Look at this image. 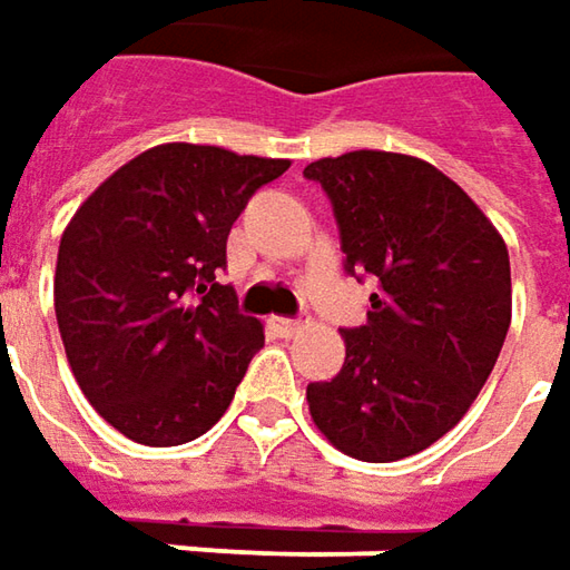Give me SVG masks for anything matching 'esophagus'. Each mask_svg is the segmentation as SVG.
I'll return each instance as SVG.
<instances>
[{"instance_id": "34e87169", "label": "esophagus", "mask_w": 570, "mask_h": 570, "mask_svg": "<svg viewBox=\"0 0 570 570\" xmlns=\"http://www.w3.org/2000/svg\"><path fill=\"white\" fill-rule=\"evenodd\" d=\"M274 325H277V332L284 334V337H293V334H299L306 328L303 318H274Z\"/></svg>"}]
</instances>
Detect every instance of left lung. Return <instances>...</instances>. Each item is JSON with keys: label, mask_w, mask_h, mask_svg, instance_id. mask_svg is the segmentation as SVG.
<instances>
[{"label": "left lung", "mask_w": 570, "mask_h": 570, "mask_svg": "<svg viewBox=\"0 0 570 570\" xmlns=\"http://www.w3.org/2000/svg\"><path fill=\"white\" fill-rule=\"evenodd\" d=\"M328 194L344 271L376 281L344 328L332 383H309L315 428L347 456L395 462L436 443L475 402L510 328L504 238L433 165L344 153L303 171Z\"/></svg>", "instance_id": "left-lung-1"}]
</instances>
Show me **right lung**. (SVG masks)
<instances>
[{
	"label": "right lung",
	"instance_id": "obj_1",
	"mask_svg": "<svg viewBox=\"0 0 570 570\" xmlns=\"http://www.w3.org/2000/svg\"><path fill=\"white\" fill-rule=\"evenodd\" d=\"M289 161L165 142L117 168L66 226L53 306L76 383L142 446H178L229 409L264 347L238 312L226 238Z\"/></svg>",
	"mask_w": 570,
	"mask_h": 570
}]
</instances>
